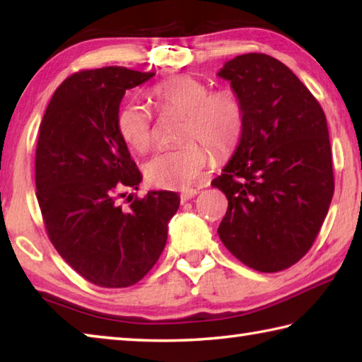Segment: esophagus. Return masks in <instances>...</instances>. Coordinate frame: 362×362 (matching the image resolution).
<instances>
[{
    "label": "esophagus",
    "mask_w": 362,
    "mask_h": 362,
    "mask_svg": "<svg viewBox=\"0 0 362 362\" xmlns=\"http://www.w3.org/2000/svg\"><path fill=\"white\" fill-rule=\"evenodd\" d=\"M198 194V192H196L194 188H188V189H183V192L180 193V199H182V203H185V201H188V199H192V198H194V196Z\"/></svg>",
    "instance_id": "1"
}]
</instances>
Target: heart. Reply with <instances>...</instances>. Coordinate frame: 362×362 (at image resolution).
Returning <instances> with one entry per match:
<instances>
[{
	"instance_id": "heart-1",
	"label": "heart",
	"mask_w": 362,
	"mask_h": 362,
	"mask_svg": "<svg viewBox=\"0 0 362 362\" xmlns=\"http://www.w3.org/2000/svg\"><path fill=\"white\" fill-rule=\"evenodd\" d=\"M150 100L159 115H185L182 140L177 148L156 153L145 166L151 185L164 189L187 188L204 174L211 153L223 156L235 148L246 124V108L241 97L230 88L211 90L203 79L177 75L150 89ZM116 131L124 144L145 153L155 142L150 110L142 103L127 102L116 115Z\"/></svg>"
}]
</instances>
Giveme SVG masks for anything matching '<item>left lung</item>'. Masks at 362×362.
Here are the masks:
<instances>
[{
    "label": "left lung",
    "instance_id": "8db88e82",
    "mask_svg": "<svg viewBox=\"0 0 362 362\" xmlns=\"http://www.w3.org/2000/svg\"><path fill=\"white\" fill-rule=\"evenodd\" d=\"M246 124L223 174L228 199L218 236L244 265L276 273L313 246L334 194L326 115L308 88L274 57L249 52L223 65Z\"/></svg>",
    "mask_w": 362,
    "mask_h": 362
}]
</instances>
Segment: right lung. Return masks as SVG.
Listing matches in <instances>:
<instances>
[{
	"mask_svg": "<svg viewBox=\"0 0 362 362\" xmlns=\"http://www.w3.org/2000/svg\"><path fill=\"white\" fill-rule=\"evenodd\" d=\"M151 76L126 66L79 70L56 89L40 124L35 183L49 241L100 287L139 283L161 255L179 209L173 192L119 203L142 175L116 131V115L126 90Z\"/></svg>",
	"mask_w": 362,
	"mask_h": 362,
	"instance_id": "right-lung-1",
	"label": "right lung"
}]
</instances>
